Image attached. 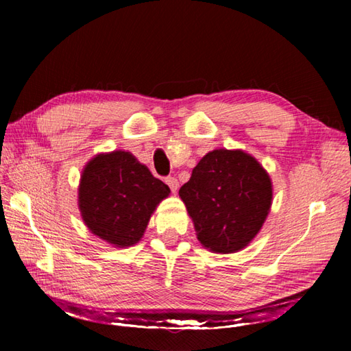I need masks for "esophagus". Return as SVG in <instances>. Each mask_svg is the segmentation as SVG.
<instances>
[{
    "label": "esophagus",
    "mask_w": 351,
    "mask_h": 351,
    "mask_svg": "<svg viewBox=\"0 0 351 351\" xmlns=\"http://www.w3.org/2000/svg\"><path fill=\"white\" fill-rule=\"evenodd\" d=\"M165 182H167V186L170 187L171 192H176L178 187H180V182H178V180H176L175 176H169V178H165Z\"/></svg>",
    "instance_id": "obj_1"
}]
</instances>
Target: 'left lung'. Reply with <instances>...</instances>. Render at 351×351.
Instances as JSON below:
<instances>
[{"mask_svg": "<svg viewBox=\"0 0 351 351\" xmlns=\"http://www.w3.org/2000/svg\"><path fill=\"white\" fill-rule=\"evenodd\" d=\"M180 197L201 245L232 254L260 232L272 204V182L251 154L218 148L197 164Z\"/></svg>", "mask_w": 351, "mask_h": 351, "instance_id": "left-lung-1", "label": "left lung"}]
</instances>
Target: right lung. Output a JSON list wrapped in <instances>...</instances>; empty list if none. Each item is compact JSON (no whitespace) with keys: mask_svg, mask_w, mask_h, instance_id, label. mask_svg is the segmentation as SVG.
I'll list each match as a JSON object with an SVG mask.
<instances>
[{"mask_svg":"<svg viewBox=\"0 0 351 351\" xmlns=\"http://www.w3.org/2000/svg\"><path fill=\"white\" fill-rule=\"evenodd\" d=\"M170 189L130 152L100 153L85 165L79 209L88 229L116 247L138 243Z\"/></svg>","mask_w":351,"mask_h":351,"instance_id":"obj_1","label":"right lung"}]
</instances>
